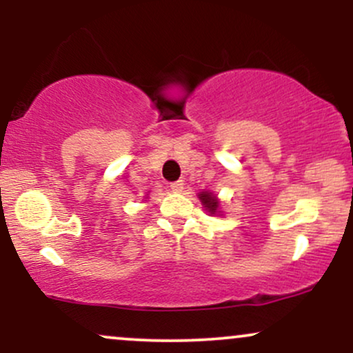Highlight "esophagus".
I'll use <instances>...</instances> for the list:
<instances>
[{
    "mask_svg": "<svg viewBox=\"0 0 353 353\" xmlns=\"http://www.w3.org/2000/svg\"><path fill=\"white\" fill-rule=\"evenodd\" d=\"M171 189L174 190V192H181V190L184 189V182H182V181H176V182H172V184H171Z\"/></svg>",
    "mask_w": 353,
    "mask_h": 353,
    "instance_id": "1",
    "label": "esophagus"
}]
</instances>
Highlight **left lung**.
<instances>
[{
  "mask_svg": "<svg viewBox=\"0 0 353 353\" xmlns=\"http://www.w3.org/2000/svg\"><path fill=\"white\" fill-rule=\"evenodd\" d=\"M199 199H201L202 204H204V208L208 209L210 214H216V210L219 208V201L212 196V194H210V192H201Z\"/></svg>",
  "mask_w": 353,
  "mask_h": 353,
  "instance_id": "left-lung-1",
  "label": "left lung"
}]
</instances>
